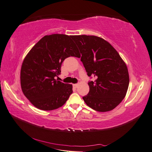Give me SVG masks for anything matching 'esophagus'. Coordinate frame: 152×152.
Here are the masks:
<instances>
[{
  "mask_svg": "<svg viewBox=\"0 0 152 152\" xmlns=\"http://www.w3.org/2000/svg\"><path fill=\"white\" fill-rule=\"evenodd\" d=\"M78 83H76V84H73V87H74V88H78Z\"/></svg>",
  "mask_w": 152,
  "mask_h": 152,
  "instance_id": "esophagus-1",
  "label": "esophagus"
}]
</instances>
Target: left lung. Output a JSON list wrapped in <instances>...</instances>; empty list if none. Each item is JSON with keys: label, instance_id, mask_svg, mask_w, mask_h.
Segmentation results:
<instances>
[{"label": "left lung", "instance_id": "left-lung-1", "mask_svg": "<svg viewBox=\"0 0 152 152\" xmlns=\"http://www.w3.org/2000/svg\"><path fill=\"white\" fill-rule=\"evenodd\" d=\"M72 39L82 53L81 61L89 76V92L83 96L86 104L96 111L112 110L127 93L129 76L124 61L108 42L101 37L74 35Z\"/></svg>", "mask_w": 152, "mask_h": 152}]
</instances>
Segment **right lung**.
I'll return each instance as SVG.
<instances>
[{"label":"right lung","mask_w":152,"mask_h":152,"mask_svg":"<svg viewBox=\"0 0 152 152\" xmlns=\"http://www.w3.org/2000/svg\"><path fill=\"white\" fill-rule=\"evenodd\" d=\"M72 36L46 35L32 48L22 63V91L32 104L42 110L61 107L72 93V85L55 79L66 58L80 56Z\"/></svg>","instance_id":"1"}]
</instances>
